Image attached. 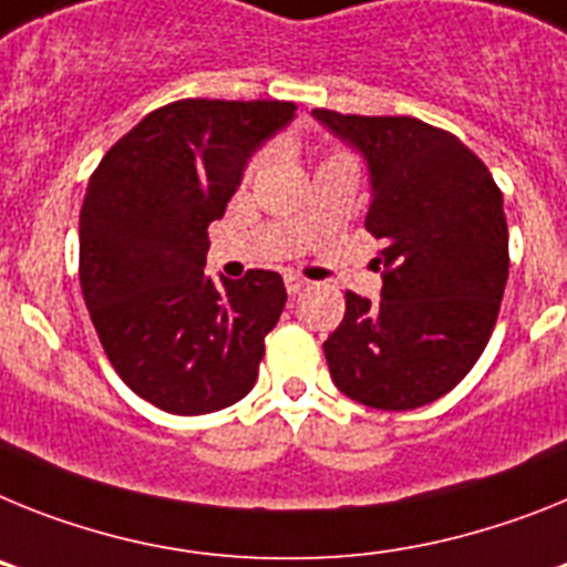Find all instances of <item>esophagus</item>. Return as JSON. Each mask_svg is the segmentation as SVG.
Instances as JSON below:
<instances>
[{"mask_svg":"<svg viewBox=\"0 0 567 567\" xmlns=\"http://www.w3.org/2000/svg\"><path fill=\"white\" fill-rule=\"evenodd\" d=\"M305 285H308V282H305L302 277H297V274H285V288H288L290 297H297V293L305 288Z\"/></svg>","mask_w":567,"mask_h":567,"instance_id":"obj_1","label":"esophagus"}]
</instances>
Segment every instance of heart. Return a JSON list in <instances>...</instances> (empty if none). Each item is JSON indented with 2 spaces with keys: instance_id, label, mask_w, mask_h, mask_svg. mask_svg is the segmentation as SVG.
Listing matches in <instances>:
<instances>
[{
  "instance_id": "obj_1",
  "label": "heart",
  "mask_w": 567,
  "mask_h": 567,
  "mask_svg": "<svg viewBox=\"0 0 567 567\" xmlns=\"http://www.w3.org/2000/svg\"><path fill=\"white\" fill-rule=\"evenodd\" d=\"M256 165H259V162H254V165H250V171H254V167H256Z\"/></svg>"
}]
</instances>
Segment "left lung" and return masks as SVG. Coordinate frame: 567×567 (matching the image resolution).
Here are the masks:
<instances>
[{
  "instance_id": "1",
  "label": "left lung",
  "mask_w": 567,
  "mask_h": 567,
  "mask_svg": "<svg viewBox=\"0 0 567 567\" xmlns=\"http://www.w3.org/2000/svg\"><path fill=\"white\" fill-rule=\"evenodd\" d=\"M368 162L365 228L382 239L379 302L344 293L328 337L333 385L379 411L445 396L476 365L508 282V223L485 162L413 116L313 111Z\"/></svg>"
}]
</instances>
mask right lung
Wrapping results in <instances>:
<instances>
[{"label":"right lung","instance_id":"1","mask_svg":"<svg viewBox=\"0 0 567 567\" xmlns=\"http://www.w3.org/2000/svg\"><path fill=\"white\" fill-rule=\"evenodd\" d=\"M293 111L277 100L171 102L127 131L87 182L82 297L122 382L162 411H223L254 388L288 293L274 270L205 277L208 225Z\"/></svg>","mask_w":567,"mask_h":567}]
</instances>
